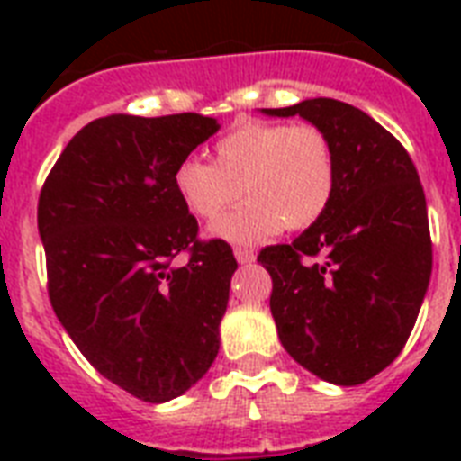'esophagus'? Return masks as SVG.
Here are the masks:
<instances>
[{"instance_id": "1", "label": "esophagus", "mask_w": 461, "mask_h": 461, "mask_svg": "<svg viewBox=\"0 0 461 461\" xmlns=\"http://www.w3.org/2000/svg\"><path fill=\"white\" fill-rule=\"evenodd\" d=\"M234 258H237L241 266H249V263H253V260H256V253H253V249L237 246V249H234Z\"/></svg>"}]
</instances>
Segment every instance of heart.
<instances>
[{
  "label": "heart",
  "mask_w": 461,
  "mask_h": 461,
  "mask_svg": "<svg viewBox=\"0 0 461 461\" xmlns=\"http://www.w3.org/2000/svg\"><path fill=\"white\" fill-rule=\"evenodd\" d=\"M174 188L195 217L212 220L241 188L249 201L210 224L230 244H260L289 230H306L325 215L337 188V155L313 124L241 122L215 143V162L181 159Z\"/></svg>",
  "instance_id": "b5f03b06"
}]
</instances>
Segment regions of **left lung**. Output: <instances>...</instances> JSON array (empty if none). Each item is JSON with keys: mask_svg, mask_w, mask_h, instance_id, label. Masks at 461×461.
Segmentation results:
<instances>
[{"mask_svg": "<svg viewBox=\"0 0 461 461\" xmlns=\"http://www.w3.org/2000/svg\"><path fill=\"white\" fill-rule=\"evenodd\" d=\"M303 117L337 155L335 198L292 244L266 246L277 335L289 357L335 385H361L404 349L433 267L414 162L366 112L332 97L263 110Z\"/></svg>", "mask_w": 461, "mask_h": 461, "instance_id": "8db88e82", "label": "left lung"}]
</instances>
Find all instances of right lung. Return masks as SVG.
Masks as SVG:
<instances>
[{"label": "right lung", "instance_id": "add662e5", "mask_svg": "<svg viewBox=\"0 0 461 461\" xmlns=\"http://www.w3.org/2000/svg\"><path fill=\"white\" fill-rule=\"evenodd\" d=\"M217 129L194 112L95 119L40 191L54 313L97 373L150 404L186 393L220 349L237 258L198 239L174 188L176 165ZM179 252L189 260L174 267Z\"/></svg>", "mask_w": 461, "mask_h": 461}]
</instances>
